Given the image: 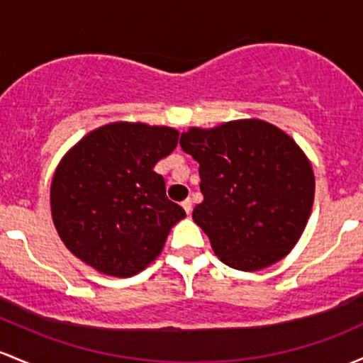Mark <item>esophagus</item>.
Returning <instances> with one entry per match:
<instances>
[{
    "mask_svg": "<svg viewBox=\"0 0 363 363\" xmlns=\"http://www.w3.org/2000/svg\"><path fill=\"white\" fill-rule=\"evenodd\" d=\"M181 205H182V208H184V212L189 215V213H191V210H193V201H191L189 198H188V200H184V201H182Z\"/></svg>",
    "mask_w": 363,
    "mask_h": 363,
    "instance_id": "esophagus-1",
    "label": "esophagus"
}]
</instances>
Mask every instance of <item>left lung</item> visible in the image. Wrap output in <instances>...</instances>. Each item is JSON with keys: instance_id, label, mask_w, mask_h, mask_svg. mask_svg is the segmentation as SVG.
I'll use <instances>...</instances> for the list:
<instances>
[{"instance_id": "obj_1", "label": "left lung", "mask_w": 363, "mask_h": 363, "mask_svg": "<svg viewBox=\"0 0 363 363\" xmlns=\"http://www.w3.org/2000/svg\"><path fill=\"white\" fill-rule=\"evenodd\" d=\"M181 146L200 163L193 220L225 265L245 272L282 260L303 234L315 177L303 150L258 118L189 127Z\"/></svg>"}]
</instances>
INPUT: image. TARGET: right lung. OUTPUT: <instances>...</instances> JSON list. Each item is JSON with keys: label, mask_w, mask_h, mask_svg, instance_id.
Wrapping results in <instances>:
<instances>
[{"label": "right lung", "mask_w": 363, "mask_h": 363, "mask_svg": "<svg viewBox=\"0 0 363 363\" xmlns=\"http://www.w3.org/2000/svg\"><path fill=\"white\" fill-rule=\"evenodd\" d=\"M179 130L111 122L63 155L51 179L53 224L72 255L99 274L130 277L157 260L186 217L153 170L177 146Z\"/></svg>", "instance_id": "right-lung-1"}]
</instances>
